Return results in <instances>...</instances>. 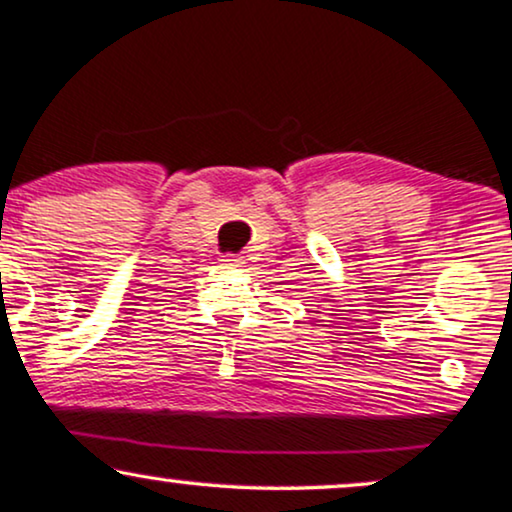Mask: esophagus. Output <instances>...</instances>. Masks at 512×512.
Wrapping results in <instances>:
<instances>
[{"label":"esophagus","mask_w":512,"mask_h":512,"mask_svg":"<svg viewBox=\"0 0 512 512\" xmlns=\"http://www.w3.org/2000/svg\"><path fill=\"white\" fill-rule=\"evenodd\" d=\"M221 264H223V267H240L243 260H240V257H236V255H223Z\"/></svg>","instance_id":"obj_1"}]
</instances>
